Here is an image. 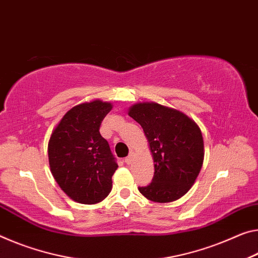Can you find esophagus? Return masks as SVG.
Listing matches in <instances>:
<instances>
[{
    "label": "esophagus",
    "mask_w": 258,
    "mask_h": 258,
    "mask_svg": "<svg viewBox=\"0 0 258 258\" xmlns=\"http://www.w3.org/2000/svg\"><path fill=\"white\" fill-rule=\"evenodd\" d=\"M132 158H133V155L130 154V156H127L125 158V163L126 164H131V162H132Z\"/></svg>",
    "instance_id": "34e87169"
}]
</instances>
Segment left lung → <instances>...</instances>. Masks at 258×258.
Listing matches in <instances>:
<instances>
[{"label": "left lung", "mask_w": 258, "mask_h": 258, "mask_svg": "<svg viewBox=\"0 0 258 258\" xmlns=\"http://www.w3.org/2000/svg\"><path fill=\"white\" fill-rule=\"evenodd\" d=\"M128 116L144 128L154 159V178L140 193L153 202L167 203L185 195L198 178L204 159L199 125L179 110L155 102L133 104Z\"/></svg>", "instance_id": "8db88e82"}]
</instances>
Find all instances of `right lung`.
Here are the masks:
<instances>
[{
  "label": "right lung",
  "instance_id": "add662e5",
  "mask_svg": "<svg viewBox=\"0 0 258 258\" xmlns=\"http://www.w3.org/2000/svg\"><path fill=\"white\" fill-rule=\"evenodd\" d=\"M111 109L110 102L101 100L78 104L64 114L49 139L52 177L78 203H99L111 191L118 165L100 134L101 122Z\"/></svg>",
  "mask_w": 258,
  "mask_h": 258
}]
</instances>
